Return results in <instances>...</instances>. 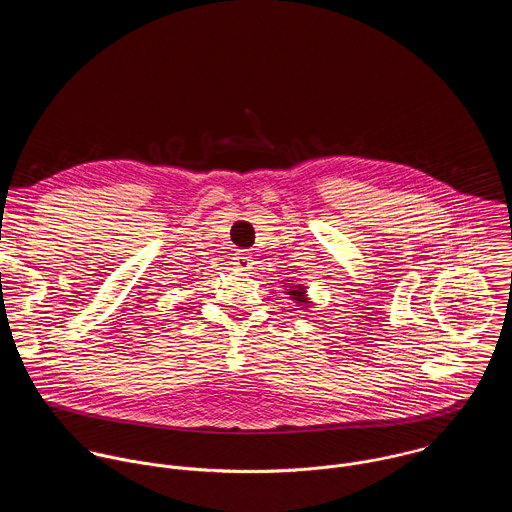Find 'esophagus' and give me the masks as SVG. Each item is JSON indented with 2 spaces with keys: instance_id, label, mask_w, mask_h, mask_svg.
Listing matches in <instances>:
<instances>
[{
  "instance_id": "1",
  "label": "esophagus",
  "mask_w": 512,
  "mask_h": 512,
  "mask_svg": "<svg viewBox=\"0 0 512 512\" xmlns=\"http://www.w3.org/2000/svg\"><path fill=\"white\" fill-rule=\"evenodd\" d=\"M252 256L246 252V250H238L232 258V266L238 270V272H248L252 268Z\"/></svg>"
}]
</instances>
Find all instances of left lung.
Returning <instances> with one entry per match:
<instances>
[{"label":"left lung","instance_id":"left-lung-1","mask_svg":"<svg viewBox=\"0 0 512 512\" xmlns=\"http://www.w3.org/2000/svg\"><path fill=\"white\" fill-rule=\"evenodd\" d=\"M288 295H292L297 303H311V301L305 297V286H293L292 290L288 292Z\"/></svg>","mask_w":512,"mask_h":512}]
</instances>
